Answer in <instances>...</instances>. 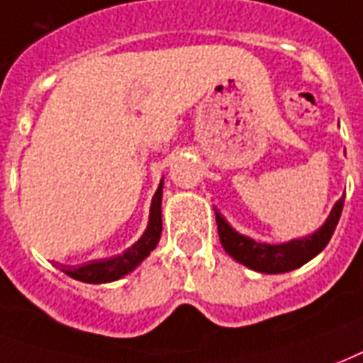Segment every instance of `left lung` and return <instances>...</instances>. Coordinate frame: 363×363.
Listing matches in <instances>:
<instances>
[{
  "label": "left lung",
  "mask_w": 363,
  "mask_h": 363,
  "mask_svg": "<svg viewBox=\"0 0 363 363\" xmlns=\"http://www.w3.org/2000/svg\"><path fill=\"white\" fill-rule=\"evenodd\" d=\"M342 203H345V196L333 206L329 217L325 218V223L312 236L291 240V242L287 243H278V245L259 243L255 240H251V238L242 236L215 209L218 238H220V243H223L226 253L232 259H236L238 262H242L247 268H251V270H257V272L262 274L289 272V270L303 267L304 262L314 259L328 245V242L333 236V232H335L337 223L341 218Z\"/></svg>",
  "instance_id": "obj_1"
}]
</instances>
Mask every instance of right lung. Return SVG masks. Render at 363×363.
Masks as SVG:
<instances>
[{"label":"right lung","mask_w":363,"mask_h":363,"mask_svg":"<svg viewBox=\"0 0 363 363\" xmlns=\"http://www.w3.org/2000/svg\"><path fill=\"white\" fill-rule=\"evenodd\" d=\"M162 192H163V179L157 186L154 198H152L150 206V218H148V226L143 236L138 238L131 247L123 251L121 255L110 257V259H102V261H91L79 268H66L65 274L70 278L85 284H108L123 278L125 274L145 261L146 257L150 255V251L157 245L160 236H162Z\"/></svg>","instance_id":"obj_1"}]
</instances>
